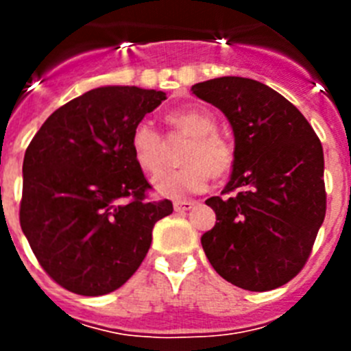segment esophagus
<instances>
[{
  "instance_id": "1",
  "label": "esophagus",
  "mask_w": 351,
  "mask_h": 351,
  "mask_svg": "<svg viewBox=\"0 0 351 351\" xmlns=\"http://www.w3.org/2000/svg\"><path fill=\"white\" fill-rule=\"evenodd\" d=\"M195 206H197V202H193V200H176L173 202V209L176 210H190Z\"/></svg>"
}]
</instances>
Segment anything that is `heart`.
<instances>
[{
	"instance_id": "b5f03b06",
	"label": "heart",
	"mask_w": 351,
	"mask_h": 351,
	"mask_svg": "<svg viewBox=\"0 0 351 351\" xmlns=\"http://www.w3.org/2000/svg\"><path fill=\"white\" fill-rule=\"evenodd\" d=\"M167 125L176 133L190 137V145L182 154L184 169L167 170L153 179L158 195L178 198L202 193L210 178H225L234 167V149L228 141L216 133L218 123L213 114L202 107H188L172 110L165 116ZM133 160L144 172L154 173L165 161V142L147 121L138 123L130 137Z\"/></svg>"
}]
</instances>
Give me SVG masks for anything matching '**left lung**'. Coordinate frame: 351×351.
Instances as JSON below:
<instances>
[{
  "label": "left lung",
  "mask_w": 351,
  "mask_h": 351,
  "mask_svg": "<svg viewBox=\"0 0 351 351\" xmlns=\"http://www.w3.org/2000/svg\"><path fill=\"white\" fill-rule=\"evenodd\" d=\"M195 96L218 107L235 138L232 176L206 204L216 225L202 247L223 280L267 291L295 278L311 255L327 209L324 149L295 105L244 77L198 82Z\"/></svg>",
  "instance_id": "left-lung-1"
}]
</instances>
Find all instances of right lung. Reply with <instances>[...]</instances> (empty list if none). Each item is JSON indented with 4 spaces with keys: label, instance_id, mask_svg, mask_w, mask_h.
<instances>
[{
    "label": "right lung",
    "instance_id": "add662e5",
    "mask_svg": "<svg viewBox=\"0 0 351 351\" xmlns=\"http://www.w3.org/2000/svg\"><path fill=\"white\" fill-rule=\"evenodd\" d=\"M167 100L163 91L105 86L64 104L24 154L21 228L43 271L79 295H105L135 274L170 200L130 149L133 128Z\"/></svg>",
    "mask_w": 351,
    "mask_h": 351
}]
</instances>
